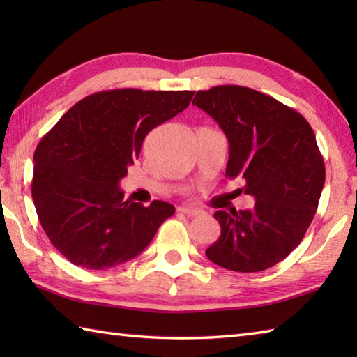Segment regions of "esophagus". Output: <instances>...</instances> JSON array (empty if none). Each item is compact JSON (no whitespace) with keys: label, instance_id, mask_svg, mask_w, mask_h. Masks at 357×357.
<instances>
[{"label":"esophagus","instance_id":"34e87169","mask_svg":"<svg viewBox=\"0 0 357 357\" xmlns=\"http://www.w3.org/2000/svg\"><path fill=\"white\" fill-rule=\"evenodd\" d=\"M178 211L179 213H184L187 216H198L201 211L198 208H193V207H187V206H181L178 207Z\"/></svg>","mask_w":357,"mask_h":357}]
</instances>
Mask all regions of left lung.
<instances>
[{
  "label": "left lung",
  "mask_w": 357,
  "mask_h": 357,
  "mask_svg": "<svg viewBox=\"0 0 357 357\" xmlns=\"http://www.w3.org/2000/svg\"><path fill=\"white\" fill-rule=\"evenodd\" d=\"M193 105L229 139L225 176L241 179L255 198L250 210L216 211L221 236L206 255L231 271L267 270L301 244L319 204L325 165L313 128L301 113L242 86L199 90Z\"/></svg>",
  "instance_id": "obj_1"
}]
</instances>
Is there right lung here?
I'll return each mask as SVG.
<instances>
[{"instance_id":"right-lung-1","label":"right lung","mask_w":357,"mask_h":357,"mask_svg":"<svg viewBox=\"0 0 357 357\" xmlns=\"http://www.w3.org/2000/svg\"><path fill=\"white\" fill-rule=\"evenodd\" d=\"M195 92L115 89L86 96L64 113L33 155L32 199L50 242L72 264L105 270L133 259L174 213L124 199L119 181L142 141L190 104Z\"/></svg>"}]
</instances>
